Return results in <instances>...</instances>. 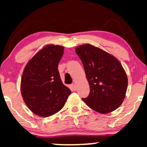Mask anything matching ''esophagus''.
Segmentation results:
<instances>
[{
	"mask_svg": "<svg viewBox=\"0 0 147 147\" xmlns=\"http://www.w3.org/2000/svg\"><path fill=\"white\" fill-rule=\"evenodd\" d=\"M71 88H72V90H76V86H75V84H71Z\"/></svg>",
	"mask_w": 147,
	"mask_h": 147,
	"instance_id": "esophagus-1",
	"label": "esophagus"
}]
</instances>
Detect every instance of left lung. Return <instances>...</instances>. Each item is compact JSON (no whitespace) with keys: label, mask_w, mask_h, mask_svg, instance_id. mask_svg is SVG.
I'll use <instances>...</instances> for the list:
<instances>
[{"label":"left lung","mask_w":147,"mask_h":147,"mask_svg":"<svg viewBox=\"0 0 147 147\" xmlns=\"http://www.w3.org/2000/svg\"><path fill=\"white\" fill-rule=\"evenodd\" d=\"M82 63L90 94L82 100L92 110L109 113L117 109L125 98L127 76L117 58L90 44L75 48Z\"/></svg>","instance_id":"obj_1"}]
</instances>
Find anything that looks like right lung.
I'll return each instance as SVG.
<instances>
[{"mask_svg":"<svg viewBox=\"0 0 147 147\" xmlns=\"http://www.w3.org/2000/svg\"><path fill=\"white\" fill-rule=\"evenodd\" d=\"M64 47L47 45L25 65L21 77L23 100L32 112L46 117L59 112L71 91L62 83L58 64Z\"/></svg>","mask_w":147,"mask_h":147,"instance_id":"right-lung-1","label":"right lung"}]
</instances>
